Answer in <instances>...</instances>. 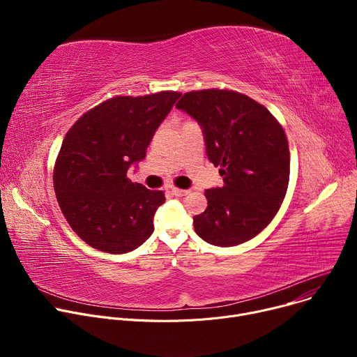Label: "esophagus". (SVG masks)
<instances>
[{
	"label": "esophagus",
	"mask_w": 357,
	"mask_h": 357,
	"mask_svg": "<svg viewBox=\"0 0 357 357\" xmlns=\"http://www.w3.org/2000/svg\"><path fill=\"white\" fill-rule=\"evenodd\" d=\"M190 190L188 189H181V188H172V193L176 196H186Z\"/></svg>",
	"instance_id": "obj_1"
}]
</instances>
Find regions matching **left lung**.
<instances>
[{
	"mask_svg": "<svg viewBox=\"0 0 357 357\" xmlns=\"http://www.w3.org/2000/svg\"><path fill=\"white\" fill-rule=\"evenodd\" d=\"M176 107L203 128L208 157L220 167L223 186L208 189L206 211L193 218L205 241L231 247L264 230L277 215L289 182V148L267 107L227 89L185 93Z\"/></svg>",
	"mask_w": 357,
	"mask_h": 357,
	"instance_id": "8db88e82",
	"label": "left lung"
}]
</instances>
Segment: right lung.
<instances>
[{"mask_svg": "<svg viewBox=\"0 0 357 357\" xmlns=\"http://www.w3.org/2000/svg\"><path fill=\"white\" fill-rule=\"evenodd\" d=\"M179 91L114 96L84 113L66 132L54 168L63 216L89 245L124 254L154 231L162 190L131 182L127 171L171 112Z\"/></svg>", "mask_w": 357, "mask_h": 357, "instance_id": "right-lung-1", "label": "right lung"}]
</instances>
